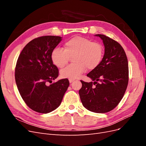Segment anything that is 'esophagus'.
I'll return each mask as SVG.
<instances>
[{"mask_svg":"<svg viewBox=\"0 0 146 146\" xmlns=\"http://www.w3.org/2000/svg\"><path fill=\"white\" fill-rule=\"evenodd\" d=\"M69 81L70 83H71L74 81V79H69Z\"/></svg>","mask_w":146,"mask_h":146,"instance_id":"esophagus-1","label":"esophagus"}]
</instances>
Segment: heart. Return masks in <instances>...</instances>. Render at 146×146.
<instances>
[{
  "label": "heart",
  "mask_w": 146,
  "mask_h": 146,
  "mask_svg": "<svg viewBox=\"0 0 146 146\" xmlns=\"http://www.w3.org/2000/svg\"><path fill=\"white\" fill-rule=\"evenodd\" d=\"M64 49L56 47L53 50L51 59L56 67L61 68L68 63L69 57H72L74 63L61 70L63 78L76 79L80 77L86 68H96L102 61L104 47L99 42L81 36H76L66 41Z\"/></svg>",
  "instance_id": "b5f03b06"
}]
</instances>
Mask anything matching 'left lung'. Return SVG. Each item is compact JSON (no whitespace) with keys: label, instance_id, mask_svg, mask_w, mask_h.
Wrapping results in <instances>:
<instances>
[{"label":"left lung","instance_id":"8db88e82","mask_svg":"<svg viewBox=\"0 0 146 146\" xmlns=\"http://www.w3.org/2000/svg\"><path fill=\"white\" fill-rule=\"evenodd\" d=\"M96 36L103 41L104 55L98 67L87 74L93 82L80 80L79 95L85 108L104 113L115 108L124 95L129 82V64L120 44L104 35Z\"/></svg>","mask_w":146,"mask_h":146}]
</instances>
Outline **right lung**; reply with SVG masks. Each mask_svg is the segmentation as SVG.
<instances>
[{
	"mask_svg": "<svg viewBox=\"0 0 146 146\" xmlns=\"http://www.w3.org/2000/svg\"><path fill=\"white\" fill-rule=\"evenodd\" d=\"M62 40L56 36H44L30 41L21 52L15 68V80L22 98L35 111L48 113L58 108L69 85L61 79L48 85L58 76L51 54Z\"/></svg>",
	"mask_w": 146,
	"mask_h": 146,
	"instance_id": "obj_1",
	"label": "right lung"
}]
</instances>
